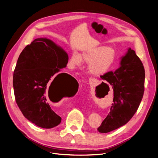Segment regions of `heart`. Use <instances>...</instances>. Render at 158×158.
Here are the masks:
<instances>
[{"label":"heart","instance_id":"obj_1","mask_svg":"<svg viewBox=\"0 0 158 158\" xmlns=\"http://www.w3.org/2000/svg\"><path fill=\"white\" fill-rule=\"evenodd\" d=\"M82 60L89 63V72L95 76L104 75L112 68L115 61V52L106 46L90 49L83 52L81 55L74 52L71 55L70 64L73 68L80 66Z\"/></svg>","mask_w":158,"mask_h":158}]
</instances>
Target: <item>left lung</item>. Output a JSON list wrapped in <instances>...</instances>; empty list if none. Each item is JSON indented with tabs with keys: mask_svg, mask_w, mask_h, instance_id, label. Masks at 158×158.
Instances as JSON below:
<instances>
[{
	"mask_svg": "<svg viewBox=\"0 0 158 158\" xmlns=\"http://www.w3.org/2000/svg\"><path fill=\"white\" fill-rule=\"evenodd\" d=\"M101 78L112 86L114 99L110 112L98 128L106 133L123 126L133 117L144 92L145 69L135 52L129 48L115 71H108Z\"/></svg>",
	"mask_w": 158,
	"mask_h": 158,
	"instance_id": "left-lung-1",
	"label": "left lung"
}]
</instances>
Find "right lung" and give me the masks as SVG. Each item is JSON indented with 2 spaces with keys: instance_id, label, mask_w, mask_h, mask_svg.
Listing matches in <instances>:
<instances>
[{
  "instance_id": "1",
  "label": "right lung",
  "mask_w": 158,
  "mask_h": 158,
  "mask_svg": "<svg viewBox=\"0 0 158 158\" xmlns=\"http://www.w3.org/2000/svg\"><path fill=\"white\" fill-rule=\"evenodd\" d=\"M68 62L67 53L46 38L34 40L18 57L13 80L16 104L26 118L40 127L50 129L61 122L48 99L57 94L71 97L78 91L75 78L58 73Z\"/></svg>"
}]
</instances>
